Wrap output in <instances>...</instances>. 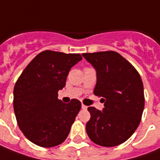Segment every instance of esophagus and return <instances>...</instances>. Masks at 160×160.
<instances>
[{
    "mask_svg": "<svg viewBox=\"0 0 160 160\" xmlns=\"http://www.w3.org/2000/svg\"><path fill=\"white\" fill-rule=\"evenodd\" d=\"M81 108H82L83 110H87V109H88V106H86V105H84V104H82V105H81Z\"/></svg>",
    "mask_w": 160,
    "mask_h": 160,
    "instance_id": "1",
    "label": "esophagus"
}]
</instances>
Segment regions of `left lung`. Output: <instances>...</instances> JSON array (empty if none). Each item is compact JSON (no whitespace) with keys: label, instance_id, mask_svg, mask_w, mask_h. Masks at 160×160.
I'll list each match as a JSON object with an SVG mask.
<instances>
[{"label":"left lung","instance_id":"left-lung-1","mask_svg":"<svg viewBox=\"0 0 160 160\" xmlns=\"http://www.w3.org/2000/svg\"><path fill=\"white\" fill-rule=\"evenodd\" d=\"M82 57L97 71L94 94L102 97L104 108L88 107L86 130L92 142L103 147L123 143L140 124L144 94L140 74L115 51L84 53Z\"/></svg>","mask_w":160,"mask_h":160}]
</instances>
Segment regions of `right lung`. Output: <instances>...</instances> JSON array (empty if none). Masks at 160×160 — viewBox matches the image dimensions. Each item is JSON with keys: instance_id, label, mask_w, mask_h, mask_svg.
I'll list each match as a JSON object with an SVG mask.
<instances>
[{"instance_id": "1", "label": "right lung", "mask_w": 160, "mask_h": 160, "mask_svg": "<svg viewBox=\"0 0 160 160\" xmlns=\"http://www.w3.org/2000/svg\"><path fill=\"white\" fill-rule=\"evenodd\" d=\"M82 59L80 54L45 50L25 67L14 87V112L20 130L34 144L44 148L59 145L67 138L81 108L72 99L58 98L71 68Z\"/></svg>"}]
</instances>
